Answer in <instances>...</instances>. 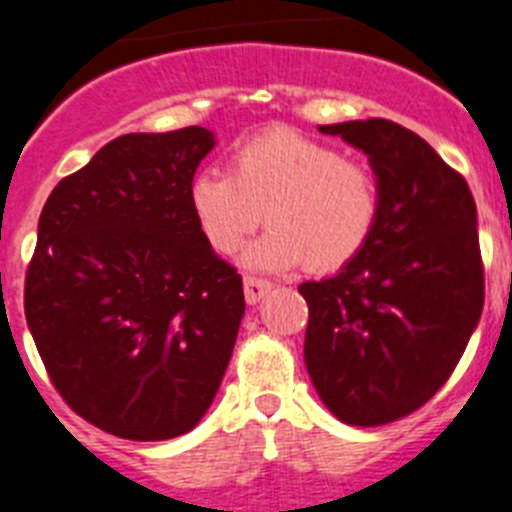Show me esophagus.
Returning a JSON list of instances; mask_svg holds the SVG:
<instances>
[{
	"mask_svg": "<svg viewBox=\"0 0 512 512\" xmlns=\"http://www.w3.org/2000/svg\"><path fill=\"white\" fill-rule=\"evenodd\" d=\"M270 288H273V285H270V280L255 278V275H245V298L250 306L260 303Z\"/></svg>",
	"mask_w": 512,
	"mask_h": 512,
	"instance_id": "obj_1",
	"label": "esophagus"
}]
</instances>
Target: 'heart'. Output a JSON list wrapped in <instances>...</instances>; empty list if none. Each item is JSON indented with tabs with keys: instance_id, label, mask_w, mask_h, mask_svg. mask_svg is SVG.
Wrapping results in <instances>:
<instances>
[{
	"instance_id": "obj_1",
	"label": "heart",
	"mask_w": 512,
	"mask_h": 512,
	"mask_svg": "<svg viewBox=\"0 0 512 512\" xmlns=\"http://www.w3.org/2000/svg\"><path fill=\"white\" fill-rule=\"evenodd\" d=\"M191 211L219 255H234L265 214L270 229L242 255L252 270L308 262L316 273H334L375 237L382 188L370 165L278 127L242 142L229 158V173L204 170L193 178Z\"/></svg>"
}]
</instances>
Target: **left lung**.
<instances>
[{
	"instance_id": "left-lung-1",
	"label": "left lung",
	"mask_w": 512,
	"mask_h": 512,
	"mask_svg": "<svg viewBox=\"0 0 512 512\" xmlns=\"http://www.w3.org/2000/svg\"><path fill=\"white\" fill-rule=\"evenodd\" d=\"M370 158L382 214L367 250L334 278L308 280L303 357L339 421L382 426L434 398L485 306L477 206L467 181L390 119L319 127Z\"/></svg>"
}]
</instances>
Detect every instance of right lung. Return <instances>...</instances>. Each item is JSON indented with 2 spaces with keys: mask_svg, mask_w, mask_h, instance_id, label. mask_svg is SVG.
Returning a JSON list of instances; mask_svg holds the SVG:
<instances>
[{
  "mask_svg": "<svg viewBox=\"0 0 512 512\" xmlns=\"http://www.w3.org/2000/svg\"><path fill=\"white\" fill-rule=\"evenodd\" d=\"M204 127L132 132L48 196L25 319L55 390L119 439L188 434L209 411L245 313L242 278L191 211Z\"/></svg>",
  "mask_w": 512,
  "mask_h": 512,
  "instance_id": "1",
  "label": "right lung"
}]
</instances>
